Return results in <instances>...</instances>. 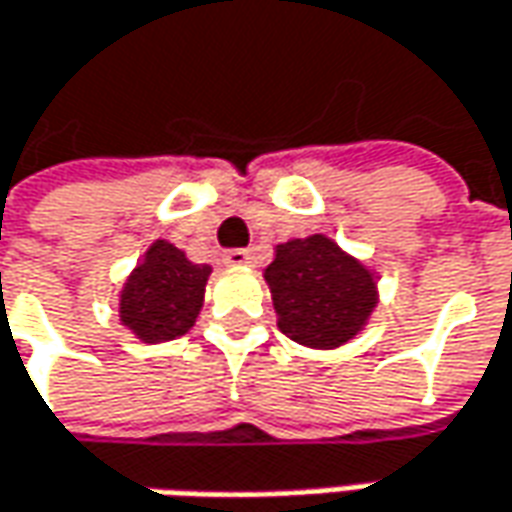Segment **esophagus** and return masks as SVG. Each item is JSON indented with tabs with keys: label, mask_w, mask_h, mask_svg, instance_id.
Segmentation results:
<instances>
[{
	"label": "esophagus",
	"mask_w": 512,
	"mask_h": 512,
	"mask_svg": "<svg viewBox=\"0 0 512 512\" xmlns=\"http://www.w3.org/2000/svg\"><path fill=\"white\" fill-rule=\"evenodd\" d=\"M247 262H250V250H245V247L225 250V265H247Z\"/></svg>",
	"instance_id": "34e87169"
}]
</instances>
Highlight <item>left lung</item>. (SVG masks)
Segmentation results:
<instances>
[{
	"label": "left lung",
	"mask_w": 512,
	"mask_h": 512,
	"mask_svg": "<svg viewBox=\"0 0 512 512\" xmlns=\"http://www.w3.org/2000/svg\"><path fill=\"white\" fill-rule=\"evenodd\" d=\"M279 327L307 347H339L376 305L373 273L327 236L279 245L265 270Z\"/></svg>",
	"instance_id": "8db88e82"
}]
</instances>
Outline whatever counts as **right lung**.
Here are the masks:
<instances>
[{
  "label": "right lung",
  "mask_w": 512,
  "mask_h": 512,
  "mask_svg": "<svg viewBox=\"0 0 512 512\" xmlns=\"http://www.w3.org/2000/svg\"><path fill=\"white\" fill-rule=\"evenodd\" d=\"M207 276L210 265H193L179 247L156 242L122 290V322L150 344L182 336L199 316Z\"/></svg>",
  "instance_id": "add662e5"
}]
</instances>
